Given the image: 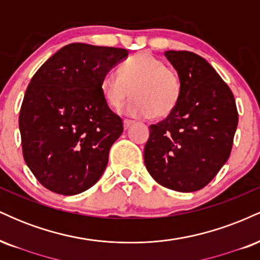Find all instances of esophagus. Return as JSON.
Here are the masks:
<instances>
[{
  "mask_svg": "<svg viewBox=\"0 0 260 260\" xmlns=\"http://www.w3.org/2000/svg\"><path fill=\"white\" fill-rule=\"evenodd\" d=\"M133 123H134V121H132V120H123V127H124V129H128V128L132 126Z\"/></svg>",
  "mask_w": 260,
  "mask_h": 260,
  "instance_id": "34e87169",
  "label": "esophagus"
}]
</instances>
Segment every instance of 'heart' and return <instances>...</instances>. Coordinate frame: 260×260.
Segmentation results:
<instances>
[{
    "mask_svg": "<svg viewBox=\"0 0 260 260\" xmlns=\"http://www.w3.org/2000/svg\"><path fill=\"white\" fill-rule=\"evenodd\" d=\"M107 105L120 109L131 92L134 98L126 112L134 117H166L181 99L182 80L176 70L149 52H139L122 62L118 73L109 71L100 80Z\"/></svg>",
    "mask_w": 260,
    "mask_h": 260,
    "instance_id": "b5f03b06",
    "label": "heart"
}]
</instances>
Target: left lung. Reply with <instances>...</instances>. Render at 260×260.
Segmentation results:
<instances>
[{"label": "left lung", "mask_w": 260, "mask_h": 260, "mask_svg": "<svg viewBox=\"0 0 260 260\" xmlns=\"http://www.w3.org/2000/svg\"><path fill=\"white\" fill-rule=\"evenodd\" d=\"M182 80L181 99L165 120L151 124L144 148L148 172L177 192L202 189L231 153L238 112L229 85L189 51H165Z\"/></svg>", "instance_id": "1"}]
</instances>
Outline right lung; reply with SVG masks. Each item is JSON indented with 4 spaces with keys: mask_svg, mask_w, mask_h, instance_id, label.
<instances>
[{
    "mask_svg": "<svg viewBox=\"0 0 260 260\" xmlns=\"http://www.w3.org/2000/svg\"><path fill=\"white\" fill-rule=\"evenodd\" d=\"M127 56L117 47L70 44L32 76L19 112L23 156L51 192L78 194L105 171L123 123L107 105L100 80Z\"/></svg>",
    "mask_w": 260,
    "mask_h": 260,
    "instance_id": "add662e5",
    "label": "right lung"
}]
</instances>
